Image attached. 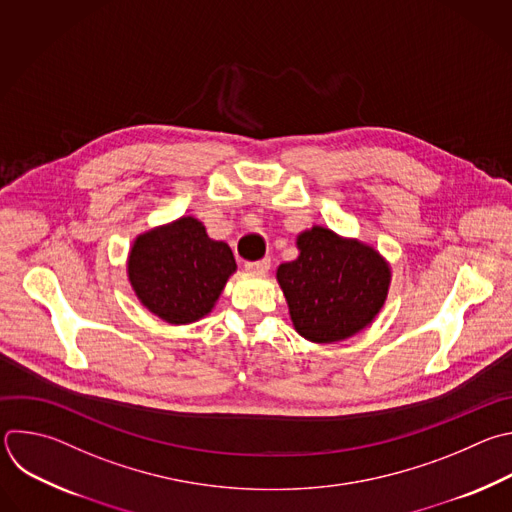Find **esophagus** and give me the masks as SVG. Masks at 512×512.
Masks as SVG:
<instances>
[{"mask_svg": "<svg viewBox=\"0 0 512 512\" xmlns=\"http://www.w3.org/2000/svg\"><path fill=\"white\" fill-rule=\"evenodd\" d=\"M245 269L253 271V273H267L271 269V259L265 257L261 261H249V263H245Z\"/></svg>", "mask_w": 512, "mask_h": 512, "instance_id": "1", "label": "esophagus"}]
</instances>
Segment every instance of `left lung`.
<instances>
[{
  "instance_id": "8db88e82",
  "label": "left lung",
  "mask_w": 512,
  "mask_h": 512,
  "mask_svg": "<svg viewBox=\"0 0 512 512\" xmlns=\"http://www.w3.org/2000/svg\"><path fill=\"white\" fill-rule=\"evenodd\" d=\"M297 249V259L277 269L295 331L309 342L333 344L368 327L388 297V261L374 247L319 225L297 235Z\"/></svg>"
}]
</instances>
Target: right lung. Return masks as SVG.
Masks as SVG:
<instances>
[{
    "instance_id": "1",
    "label": "right lung",
    "mask_w": 512,
    "mask_h": 512,
    "mask_svg": "<svg viewBox=\"0 0 512 512\" xmlns=\"http://www.w3.org/2000/svg\"><path fill=\"white\" fill-rule=\"evenodd\" d=\"M237 263L195 217L138 235L128 255V281L140 303L166 323L199 321L215 307Z\"/></svg>"
}]
</instances>
